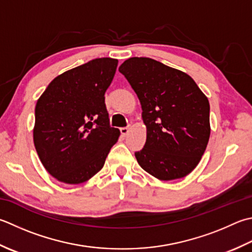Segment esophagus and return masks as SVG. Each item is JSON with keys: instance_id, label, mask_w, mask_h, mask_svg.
<instances>
[{"instance_id": "1", "label": "esophagus", "mask_w": 252, "mask_h": 252, "mask_svg": "<svg viewBox=\"0 0 252 252\" xmlns=\"http://www.w3.org/2000/svg\"><path fill=\"white\" fill-rule=\"evenodd\" d=\"M120 132H121V134H122L123 136H126V135L127 134V133H129V127H121Z\"/></svg>"}]
</instances>
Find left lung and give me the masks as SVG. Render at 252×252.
<instances>
[{
    "instance_id": "1",
    "label": "left lung",
    "mask_w": 252,
    "mask_h": 252,
    "mask_svg": "<svg viewBox=\"0 0 252 252\" xmlns=\"http://www.w3.org/2000/svg\"><path fill=\"white\" fill-rule=\"evenodd\" d=\"M119 72L139 97L147 129L137 162L160 180L186 177L210 139L208 98L188 74L150 58L127 59Z\"/></svg>"
}]
</instances>
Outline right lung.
I'll use <instances>...</instances> for the list:
<instances>
[{
  "label": "right lung",
  "instance_id": "add662e5",
  "mask_svg": "<svg viewBox=\"0 0 252 252\" xmlns=\"http://www.w3.org/2000/svg\"><path fill=\"white\" fill-rule=\"evenodd\" d=\"M117 65V59H94L57 76L38 99L34 147L59 181L77 185L92 178L119 139L105 103Z\"/></svg>",
  "mask_w": 252,
  "mask_h": 252
}]
</instances>
